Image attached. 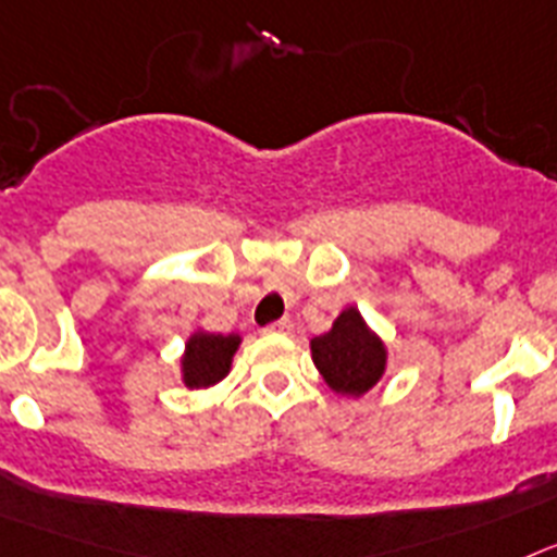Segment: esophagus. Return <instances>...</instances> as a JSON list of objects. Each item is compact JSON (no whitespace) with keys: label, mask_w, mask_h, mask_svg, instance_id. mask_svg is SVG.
I'll return each instance as SVG.
<instances>
[{"label":"esophagus","mask_w":557,"mask_h":557,"mask_svg":"<svg viewBox=\"0 0 557 557\" xmlns=\"http://www.w3.org/2000/svg\"><path fill=\"white\" fill-rule=\"evenodd\" d=\"M269 331H272V333H292L294 322H292V319H277V322H272V325H269Z\"/></svg>","instance_id":"1"}]
</instances>
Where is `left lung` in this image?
I'll return each instance as SVG.
<instances>
[{
  "label": "left lung",
  "instance_id": "1",
  "mask_svg": "<svg viewBox=\"0 0 557 557\" xmlns=\"http://www.w3.org/2000/svg\"><path fill=\"white\" fill-rule=\"evenodd\" d=\"M311 359L333 393L361 398L386 370V347L356 308H345L327 333L311 338Z\"/></svg>",
  "mask_w": 557,
  "mask_h": 557
}]
</instances>
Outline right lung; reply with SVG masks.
Wrapping results in <instances>:
<instances>
[{"label":"right lung","mask_w":557,"mask_h":557,"mask_svg":"<svg viewBox=\"0 0 557 557\" xmlns=\"http://www.w3.org/2000/svg\"><path fill=\"white\" fill-rule=\"evenodd\" d=\"M240 336L238 333H207L196 331L185 345L182 356V381L190 389H207V386L219 384L226 379L232 367V356L238 350Z\"/></svg>","instance_id":"obj_1"}]
</instances>
